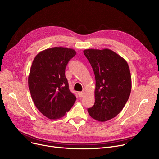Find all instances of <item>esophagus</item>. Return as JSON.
Returning a JSON list of instances; mask_svg holds the SVG:
<instances>
[{
  "label": "esophagus",
  "mask_w": 159,
  "mask_h": 159,
  "mask_svg": "<svg viewBox=\"0 0 159 159\" xmlns=\"http://www.w3.org/2000/svg\"><path fill=\"white\" fill-rule=\"evenodd\" d=\"M78 95H79V96L80 97H82L84 96L85 92H84V91H82V92H79Z\"/></svg>",
  "instance_id": "obj_1"
}]
</instances>
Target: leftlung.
<instances>
[{"label": "left lung", "instance_id": "8db88e82", "mask_svg": "<svg viewBox=\"0 0 159 159\" xmlns=\"http://www.w3.org/2000/svg\"><path fill=\"white\" fill-rule=\"evenodd\" d=\"M95 77V104L88 109L93 119L109 120L123 109L129 97L131 78L126 60L109 49L84 50Z\"/></svg>", "mask_w": 159, "mask_h": 159}]
</instances>
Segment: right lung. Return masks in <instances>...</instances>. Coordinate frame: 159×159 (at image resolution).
Wrapping results in <instances>:
<instances>
[{"label":"right lung","instance_id":"obj_1","mask_svg":"<svg viewBox=\"0 0 159 159\" xmlns=\"http://www.w3.org/2000/svg\"><path fill=\"white\" fill-rule=\"evenodd\" d=\"M75 55L73 49L54 47L39 53L32 62L28 77L31 98L49 119L62 117L76 101L65 76L66 66Z\"/></svg>","mask_w":159,"mask_h":159}]
</instances>
